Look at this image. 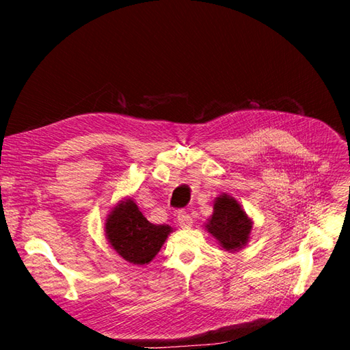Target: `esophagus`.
Segmentation results:
<instances>
[{
  "instance_id": "34e87169",
  "label": "esophagus",
  "mask_w": 350,
  "mask_h": 350,
  "mask_svg": "<svg viewBox=\"0 0 350 350\" xmlns=\"http://www.w3.org/2000/svg\"><path fill=\"white\" fill-rule=\"evenodd\" d=\"M178 221H179V226H181V228H189L193 225V217L189 216L187 211H179Z\"/></svg>"
}]
</instances>
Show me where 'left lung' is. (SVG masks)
I'll return each mask as SVG.
<instances>
[{
    "mask_svg": "<svg viewBox=\"0 0 350 350\" xmlns=\"http://www.w3.org/2000/svg\"><path fill=\"white\" fill-rule=\"evenodd\" d=\"M206 229L221 248L238 251L247 245L252 221L234 197L221 194L215 201L213 215L206 224Z\"/></svg>",
    "mask_w": 350,
    "mask_h": 350,
    "instance_id": "left-lung-1",
    "label": "left lung"
}]
</instances>
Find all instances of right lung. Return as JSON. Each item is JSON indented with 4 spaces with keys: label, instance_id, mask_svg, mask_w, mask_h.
Here are the masks:
<instances>
[{
    "label": "right lung",
    "instance_id": "1",
    "mask_svg": "<svg viewBox=\"0 0 350 350\" xmlns=\"http://www.w3.org/2000/svg\"><path fill=\"white\" fill-rule=\"evenodd\" d=\"M105 230L112 248L124 260L143 266L149 264L161 251L172 228L150 224L134 201L126 198L112 208Z\"/></svg>",
    "mask_w": 350,
    "mask_h": 350
}]
</instances>
